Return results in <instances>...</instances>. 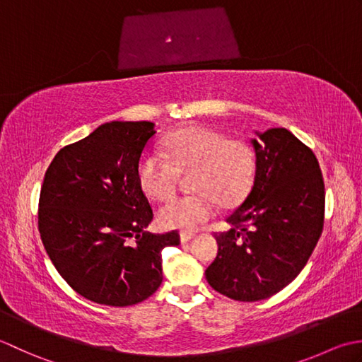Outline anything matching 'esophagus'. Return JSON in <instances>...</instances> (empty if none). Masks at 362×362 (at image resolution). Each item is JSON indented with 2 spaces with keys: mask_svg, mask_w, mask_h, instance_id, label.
Segmentation results:
<instances>
[{
  "mask_svg": "<svg viewBox=\"0 0 362 362\" xmlns=\"http://www.w3.org/2000/svg\"><path fill=\"white\" fill-rule=\"evenodd\" d=\"M194 233H181L180 234V239H181V243H186V242H189L192 238H194Z\"/></svg>",
  "mask_w": 362,
  "mask_h": 362,
  "instance_id": "esophagus-1",
  "label": "esophagus"
}]
</instances>
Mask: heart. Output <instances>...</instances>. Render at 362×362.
Wrapping results in <instances>:
<instances>
[{
    "mask_svg": "<svg viewBox=\"0 0 362 362\" xmlns=\"http://www.w3.org/2000/svg\"><path fill=\"white\" fill-rule=\"evenodd\" d=\"M167 157L146 150L137 162L140 187L153 200L175 194L178 175H189L187 197L162 206L159 223L167 230L195 231L216 216V202L231 208L247 197L256 173V154L245 140L228 139L217 129L181 128L164 140Z\"/></svg>",
    "mask_w": 362,
    "mask_h": 362,
    "instance_id": "1",
    "label": "heart"
}]
</instances>
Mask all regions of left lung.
<instances>
[{
  "label": "left lung",
  "mask_w": 362,
  "mask_h": 362,
  "mask_svg": "<svg viewBox=\"0 0 362 362\" xmlns=\"http://www.w3.org/2000/svg\"><path fill=\"white\" fill-rule=\"evenodd\" d=\"M253 187L217 233L206 269L214 291L238 301L269 298L293 281L319 242L325 184L313 150L286 128L257 132Z\"/></svg>",
  "instance_id": "obj_1"
}]
</instances>
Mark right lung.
Instances as JSON below:
<instances>
[{
	"instance_id": "add662e5",
	"label": "right lung",
	"mask_w": 362,
	"mask_h": 362,
	"mask_svg": "<svg viewBox=\"0 0 362 362\" xmlns=\"http://www.w3.org/2000/svg\"><path fill=\"white\" fill-rule=\"evenodd\" d=\"M151 122H110L64 146L51 160L39 200V231L65 281L107 306L140 303L162 283V250L180 234H151L153 209L137 162Z\"/></svg>"
}]
</instances>
